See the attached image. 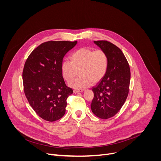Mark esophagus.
Wrapping results in <instances>:
<instances>
[{
	"label": "esophagus",
	"instance_id": "esophagus-1",
	"mask_svg": "<svg viewBox=\"0 0 161 161\" xmlns=\"http://www.w3.org/2000/svg\"><path fill=\"white\" fill-rule=\"evenodd\" d=\"M84 91V89L81 88V89H75L73 90V92L76 94V93H78V92H83Z\"/></svg>",
	"mask_w": 161,
	"mask_h": 161
}]
</instances>
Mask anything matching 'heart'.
I'll use <instances>...</instances> for the list:
<instances>
[{
  "instance_id": "heart-1",
  "label": "heart",
  "mask_w": 161,
  "mask_h": 161,
  "mask_svg": "<svg viewBox=\"0 0 161 161\" xmlns=\"http://www.w3.org/2000/svg\"><path fill=\"white\" fill-rule=\"evenodd\" d=\"M71 61L64 60L61 64L63 78L70 82L79 71L80 76L69 83L71 87L82 88L92 82L97 83L105 76L108 67V57L101 49L94 50L81 48L73 53Z\"/></svg>"
}]
</instances>
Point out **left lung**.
Returning a JSON list of instances; mask_svg holds the SVG:
<instances>
[{"label":"left lung","mask_w":161,"mask_h":161,"mask_svg":"<svg viewBox=\"0 0 161 161\" xmlns=\"http://www.w3.org/2000/svg\"><path fill=\"white\" fill-rule=\"evenodd\" d=\"M94 43L108 55V67L104 78L92 88L94 97L91 109L99 118L107 119L115 115L126 101L130 70L125 55L116 45L105 40Z\"/></svg>","instance_id":"1"}]
</instances>
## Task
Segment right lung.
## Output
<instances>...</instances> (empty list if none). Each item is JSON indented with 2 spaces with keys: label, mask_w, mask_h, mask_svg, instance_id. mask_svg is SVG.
<instances>
[{
  "label": "right lung",
  "mask_w": 161,
  "mask_h": 161,
  "mask_svg": "<svg viewBox=\"0 0 161 161\" xmlns=\"http://www.w3.org/2000/svg\"><path fill=\"white\" fill-rule=\"evenodd\" d=\"M77 41H50L35 48L23 70L25 95L31 106L42 119L54 122L65 113L67 97L73 93L61 73L64 55Z\"/></svg>",
  "instance_id": "right-lung-1"
}]
</instances>
